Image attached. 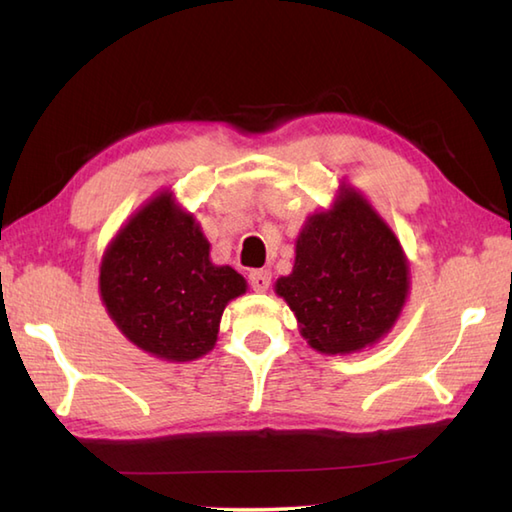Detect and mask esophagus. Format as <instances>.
Returning a JSON list of instances; mask_svg holds the SVG:
<instances>
[{
  "instance_id": "1",
  "label": "esophagus",
  "mask_w": 512,
  "mask_h": 512,
  "mask_svg": "<svg viewBox=\"0 0 512 512\" xmlns=\"http://www.w3.org/2000/svg\"><path fill=\"white\" fill-rule=\"evenodd\" d=\"M249 285H252L254 291H267L271 285V271L269 269L249 271Z\"/></svg>"
}]
</instances>
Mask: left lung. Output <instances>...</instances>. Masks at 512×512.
<instances>
[{
    "label": "left lung",
    "instance_id": "1",
    "mask_svg": "<svg viewBox=\"0 0 512 512\" xmlns=\"http://www.w3.org/2000/svg\"><path fill=\"white\" fill-rule=\"evenodd\" d=\"M409 269L398 238L364 198L344 190L314 214L296 243V263L276 283L322 353H351L387 333L402 311Z\"/></svg>",
    "mask_w": 512,
    "mask_h": 512
}]
</instances>
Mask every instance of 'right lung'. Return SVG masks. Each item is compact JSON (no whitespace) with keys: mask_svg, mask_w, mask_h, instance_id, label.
I'll return each instance as SVG.
<instances>
[{"mask_svg":"<svg viewBox=\"0 0 512 512\" xmlns=\"http://www.w3.org/2000/svg\"><path fill=\"white\" fill-rule=\"evenodd\" d=\"M99 287L108 314L137 347L185 362L214 347L225 305L247 285L232 267L210 263L194 218L161 194L114 238Z\"/></svg>","mask_w":512,"mask_h":512,"instance_id":"add662e5","label":"right lung"}]
</instances>
